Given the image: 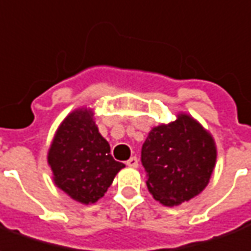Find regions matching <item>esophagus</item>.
Listing matches in <instances>:
<instances>
[{
	"instance_id": "1",
	"label": "esophagus",
	"mask_w": 251,
	"mask_h": 251,
	"mask_svg": "<svg viewBox=\"0 0 251 251\" xmlns=\"http://www.w3.org/2000/svg\"><path fill=\"white\" fill-rule=\"evenodd\" d=\"M126 165H127V166H129V168H138V165H139V163H138V158L131 157L128 161L126 162Z\"/></svg>"
}]
</instances>
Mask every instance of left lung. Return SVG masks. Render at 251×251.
<instances>
[{
	"label": "left lung",
	"instance_id": "1",
	"mask_svg": "<svg viewBox=\"0 0 251 251\" xmlns=\"http://www.w3.org/2000/svg\"><path fill=\"white\" fill-rule=\"evenodd\" d=\"M216 162L212 135L186 113L151 129L142 146L147 189L163 205L188 201L208 185Z\"/></svg>",
	"mask_w": 251,
	"mask_h": 251
}]
</instances>
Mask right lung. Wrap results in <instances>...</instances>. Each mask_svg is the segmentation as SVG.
Listing matches in <instances>:
<instances>
[{
	"instance_id": "right-lung-1",
	"label": "right lung",
	"mask_w": 251,
	"mask_h": 251,
	"mask_svg": "<svg viewBox=\"0 0 251 251\" xmlns=\"http://www.w3.org/2000/svg\"><path fill=\"white\" fill-rule=\"evenodd\" d=\"M93 116L88 108L66 116L47 155L55 185L86 205L100 200L126 166L113 159L109 143L99 132Z\"/></svg>"
}]
</instances>
